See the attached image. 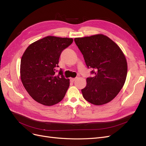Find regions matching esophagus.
<instances>
[{
    "label": "esophagus",
    "instance_id": "esophagus-1",
    "mask_svg": "<svg viewBox=\"0 0 146 146\" xmlns=\"http://www.w3.org/2000/svg\"><path fill=\"white\" fill-rule=\"evenodd\" d=\"M76 78H70V81L73 82L75 81V80H76Z\"/></svg>",
    "mask_w": 146,
    "mask_h": 146
}]
</instances>
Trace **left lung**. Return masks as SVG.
<instances>
[{"instance_id":"left-lung-1","label":"left lung","mask_w":146,"mask_h":146,"mask_svg":"<svg viewBox=\"0 0 146 146\" xmlns=\"http://www.w3.org/2000/svg\"><path fill=\"white\" fill-rule=\"evenodd\" d=\"M74 42L93 77L87 78L83 97L91 104H107L116 96L125 83L127 63L123 51L107 36L99 34L77 37Z\"/></svg>"}]
</instances>
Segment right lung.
<instances>
[{"mask_svg": "<svg viewBox=\"0 0 146 146\" xmlns=\"http://www.w3.org/2000/svg\"><path fill=\"white\" fill-rule=\"evenodd\" d=\"M72 38L46 36L28 46L21 61V79L23 86L36 102L50 106L62 101L70 86L59 67L62 51L72 44Z\"/></svg>", "mask_w": 146, "mask_h": 146, "instance_id": "right-lung-1", "label": "right lung"}]
</instances>
